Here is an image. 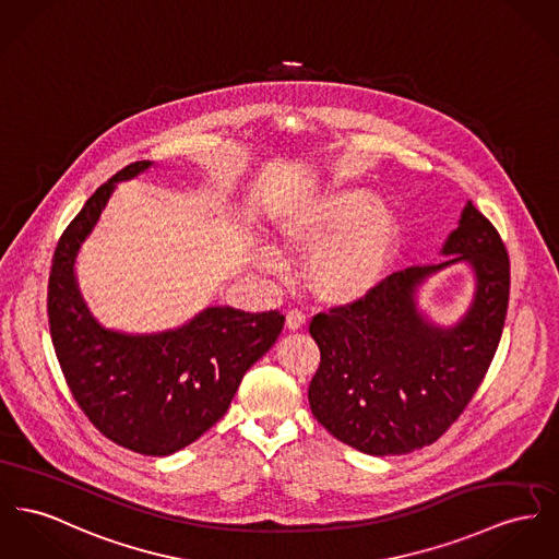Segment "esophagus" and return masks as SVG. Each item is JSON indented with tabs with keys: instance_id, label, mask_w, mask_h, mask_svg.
<instances>
[{
	"instance_id": "1",
	"label": "esophagus",
	"mask_w": 559,
	"mask_h": 559,
	"mask_svg": "<svg viewBox=\"0 0 559 559\" xmlns=\"http://www.w3.org/2000/svg\"><path fill=\"white\" fill-rule=\"evenodd\" d=\"M286 326H288V331H300L305 326V313H300L297 309L288 311L286 313Z\"/></svg>"
}]
</instances>
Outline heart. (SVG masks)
<instances>
[{
    "instance_id": "heart-1",
    "label": "heart",
    "mask_w": 559,
    "mask_h": 559,
    "mask_svg": "<svg viewBox=\"0 0 559 559\" xmlns=\"http://www.w3.org/2000/svg\"><path fill=\"white\" fill-rule=\"evenodd\" d=\"M275 250L307 259L311 295L333 307L356 305L381 286L394 264L401 226L369 188L338 187L284 210L275 223ZM254 266L280 275L284 262L269 250L254 252Z\"/></svg>"
}]
</instances>
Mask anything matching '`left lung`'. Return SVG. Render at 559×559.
<instances>
[{
  "label": "left lung",
  "instance_id": "8db88e82",
  "mask_svg": "<svg viewBox=\"0 0 559 559\" xmlns=\"http://www.w3.org/2000/svg\"><path fill=\"white\" fill-rule=\"evenodd\" d=\"M439 254L449 259L394 273L371 297L311 320L320 369L309 383V407L341 443L369 455L430 445L481 385L504 326L509 257L473 201ZM455 263L474 273V295L455 323L439 325L418 297Z\"/></svg>",
  "mask_w": 559,
  "mask_h": 559
}]
</instances>
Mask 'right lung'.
<instances>
[{"mask_svg":"<svg viewBox=\"0 0 559 559\" xmlns=\"http://www.w3.org/2000/svg\"><path fill=\"white\" fill-rule=\"evenodd\" d=\"M152 167V160H138L118 171L68 226L50 269L48 322L61 371L93 426L135 453L171 455L223 417L243 374L271 349L286 318L212 305L176 329L124 333L91 313L75 275L80 248L118 182Z\"/></svg>","mask_w":559,"mask_h":559,"instance_id":"obj_1","label":"right lung"}]
</instances>
